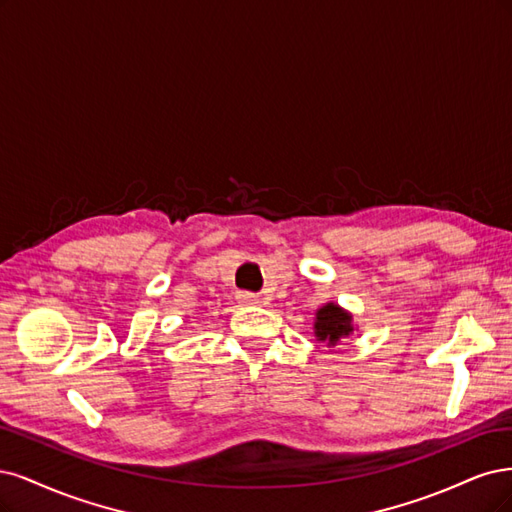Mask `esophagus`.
<instances>
[{"label":"esophagus","mask_w":512,"mask_h":512,"mask_svg":"<svg viewBox=\"0 0 512 512\" xmlns=\"http://www.w3.org/2000/svg\"><path fill=\"white\" fill-rule=\"evenodd\" d=\"M238 304L242 306H255L259 304V298L251 291H238Z\"/></svg>","instance_id":"1"}]
</instances>
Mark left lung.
<instances>
[{
	"label": "left lung",
	"mask_w": 512,
	"mask_h": 512,
	"mask_svg": "<svg viewBox=\"0 0 512 512\" xmlns=\"http://www.w3.org/2000/svg\"><path fill=\"white\" fill-rule=\"evenodd\" d=\"M353 332L351 327V315L344 312L336 304H327L317 312L315 321V334L319 340H327L329 344H336L340 338L349 336Z\"/></svg>",
	"instance_id": "8db88e82"
}]
</instances>
